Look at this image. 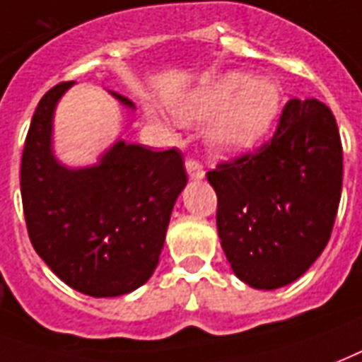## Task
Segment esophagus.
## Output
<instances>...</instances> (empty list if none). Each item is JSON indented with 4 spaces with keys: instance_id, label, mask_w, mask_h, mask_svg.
<instances>
[{
    "instance_id": "esophagus-1",
    "label": "esophagus",
    "mask_w": 362,
    "mask_h": 362,
    "mask_svg": "<svg viewBox=\"0 0 362 362\" xmlns=\"http://www.w3.org/2000/svg\"><path fill=\"white\" fill-rule=\"evenodd\" d=\"M186 170H187V176H189L192 180H201V178L205 176V169H203V167H201V163L195 161V159H187Z\"/></svg>"
}]
</instances>
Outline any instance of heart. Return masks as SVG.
Returning a JSON list of instances; mask_svg holds the SVG:
<instances>
[{
    "label": "heart",
    "mask_w": 362,
    "mask_h": 362,
    "mask_svg": "<svg viewBox=\"0 0 362 362\" xmlns=\"http://www.w3.org/2000/svg\"><path fill=\"white\" fill-rule=\"evenodd\" d=\"M283 90L269 77L250 79L245 71L214 77L176 106L184 123H201L222 112L211 129V146L220 156L245 151L264 138L277 119Z\"/></svg>",
    "instance_id": "heart-1"
}]
</instances>
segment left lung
Instances as JSON below:
<instances>
[{
    "label": "left lung",
    "instance_id": "obj_1",
    "mask_svg": "<svg viewBox=\"0 0 362 362\" xmlns=\"http://www.w3.org/2000/svg\"><path fill=\"white\" fill-rule=\"evenodd\" d=\"M341 159L330 107L292 98L267 142L206 173L218 237L243 283L279 288L321 256L340 205Z\"/></svg>",
    "mask_w": 362,
    "mask_h": 362
}]
</instances>
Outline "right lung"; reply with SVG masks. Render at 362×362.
<instances>
[{"label": "right lung", "mask_w": 362, "mask_h": 362, "mask_svg": "<svg viewBox=\"0 0 362 362\" xmlns=\"http://www.w3.org/2000/svg\"><path fill=\"white\" fill-rule=\"evenodd\" d=\"M71 83L47 90L26 134L21 193L28 235L68 286L87 296H121L144 285L157 267L170 212L187 182L184 157L175 148L151 151L117 140L95 167L60 165L51 150L52 114Z\"/></svg>", "instance_id": "add662e5"}]
</instances>
